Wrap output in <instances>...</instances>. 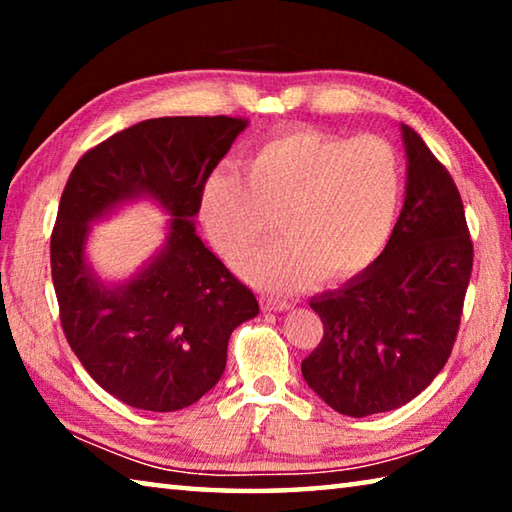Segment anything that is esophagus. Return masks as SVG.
<instances>
[{"instance_id": "esophagus-1", "label": "esophagus", "mask_w": 512, "mask_h": 512, "mask_svg": "<svg viewBox=\"0 0 512 512\" xmlns=\"http://www.w3.org/2000/svg\"><path fill=\"white\" fill-rule=\"evenodd\" d=\"M262 307H264L266 311H287L291 305H289V302H282V300L264 298V300H262Z\"/></svg>"}]
</instances>
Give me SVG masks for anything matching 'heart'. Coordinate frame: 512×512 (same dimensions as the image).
Instances as JSON below:
<instances>
[{
  "mask_svg": "<svg viewBox=\"0 0 512 512\" xmlns=\"http://www.w3.org/2000/svg\"><path fill=\"white\" fill-rule=\"evenodd\" d=\"M402 160L379 137H343L296 128L259 142L248 176L214 169L198 214L216 250L237 262L275 216L277 237L241 264L268 291H300L320 275L343 282L384 253L402 205Z\"/></svg>",
  "mask_w": 512,
  "mask_h": 512,
  "instance_id": "1",
  "label": "heart"
}]
</instances>
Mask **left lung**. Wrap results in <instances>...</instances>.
<instances>
[{
    "label": "left lung",
    "mask_w": 512,
    "mask_h": 512,
    "mask_svg": "<svg viewBox=\"0 0 512 512\" xmlns=\"http://www.w3.org/2000/svg\"><path fill=\"white\" fill-rule=\"evenodd\" d=\"M400 131L406 187L391 241L341 289L309 300L325 332L302 361V377L350 418L400 409L443 370L472 273V241L452 176L413 128L400 124Z\"/></svg>",
    "instance_id": "left-lung-1"
}]
</instances>
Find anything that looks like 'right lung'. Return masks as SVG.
I'll return each mask as SVG.
<instances>
[{
    "label": "right lung",
    "instance_id": "1",
    "mask_svg": "<svg viewBox=\"0 0 512 512\" xmlns=\"http://www.w3.org/2000/svg\"><path fill=\"white\" fill-rule=\"evenodd\" d=\"M248 121L146 119L94 146L69 173L51 235V277L69 348L97 384L142 411H180L212 391L228 341L259 314L196 235L201 189ZM149 200L168 216L161 248L126 281L87 257L91 225Z\"/></svg>",
    "mask_w": 512,
    "mask_h": 512
}]
</instances>
